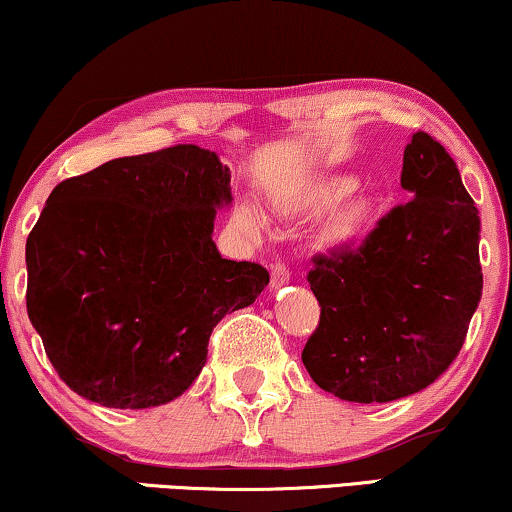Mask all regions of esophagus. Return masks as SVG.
<instances>
[{"mask_svg": "<svg viewBox=\"0 0 512 512\" xmlns=\"http://www.w3.org/2000/svg\"><path fill=\"white\" fill-rule=\"evenodd\" d=\"M291 282V272H289V268H286L284 263H277V265H272V277H270V289L272 291H277V289H282V286H286Z\"/></svg>", "mask_w": 512, "mask_h": 512, "instance_id": "34e87169", "label": "esophagus"}]
</instances>
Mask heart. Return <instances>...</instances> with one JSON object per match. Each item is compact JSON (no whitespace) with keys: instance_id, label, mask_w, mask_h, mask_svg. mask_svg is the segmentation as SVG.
I'll list each match as a JSON object with an SVG mask.
<instances>
[{"instance_id":"obj_1","label":"heart","mask_w":512,"mask_h":512,"mask_svg":"<svg viewBox=\"0 0 512 512\" xmlns=\"http://www.w3.org/2000/svg\"><path fill=\"white\" fill-rule=\"evenodd\" d=\"M359 188V179L352 174H324V177L312 179L296 198V209L305 216H324L338 204L341 205L328 219L324 228V240L333 247L340 244H352L363 230L370 226L375 216V200L368 195H359L347 203L345 199ZM237 221L247 228L258 226V216L249 205L237 207Z\"/></svg>"}]
</instances>
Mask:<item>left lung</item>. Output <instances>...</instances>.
<instances>
[{"mask_svg": "<svg viewBox=\"0 0 512 512\" xmlns=\"http://www.w3.org/2000/svg\"><path fill=\"white\" fill-rule=\"evenodd\" d=\"M401 186L408 205L356 251L314 256L307 275L321 319L303 363L342 401L389 403L429 387L459 354L482 298L478 207L426 132L405 146Z\"/></svg>", "mask_w": 512, "mask_h": 512, "instance_id": "left-lung-1", "label": "left lung"}]
</instances>
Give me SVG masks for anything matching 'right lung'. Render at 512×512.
<instances>
[{
	"instance_id": "obj_1",
	"label": "right lung",
	"mask_w": 512,
	"mask_h": 512,
	"mask_svg": "<svg viewBox=\"0 0 512 512\" xmlns=\"http://www.w3.org/2000/svg\"><path fill=\"white\" fill-rule=\"evenodd\" d=\"M230 202V170L195 144L114 158L53 188L25 244L27 314L69 389L142 410L191 387L214 326L270 282L216 249V212Z\"/></svg>"
}]
</instances>
